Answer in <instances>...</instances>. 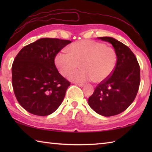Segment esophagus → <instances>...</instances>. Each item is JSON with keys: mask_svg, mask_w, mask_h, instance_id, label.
<instances>
[{"mask_svg": "<svg viewBox=\"0 0 152 152\" xmlns=\"http://www.w3.org/2000/svg\"><path fill=\"white\" fill-rule=\"evenodd\" d=\"M76 84L78 86H79L80 87H82V86H84V84H83V83H77Z\"/></svg>", "mask_w": 152, "mask_h": 152, "instance_id": "esophagus-1", "label": "esophagus"}]
</instances>
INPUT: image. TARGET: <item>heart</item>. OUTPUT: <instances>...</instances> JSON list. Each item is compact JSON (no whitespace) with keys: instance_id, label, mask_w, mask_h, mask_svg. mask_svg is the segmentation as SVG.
<instances>
[{"instance_id":"obj_1","label":"heart","mask_w":152,"mask_h":152,"mask_svg":"<svg viewBox=\"0 0 152 152\" xmlns=\"http://www.w3.org/2000/svg\"><path fill=\"white\" fill-rule=\"evenodd\" d=\"M68 53L60 51L56 54L54 62L63 76L75 82L92 80L94 82L106 80L112 75L117 64V54L113 48L95 41L84 39L72 43ZM79 64L78 71L71 72Z\"/></svg>"}]
</instances>
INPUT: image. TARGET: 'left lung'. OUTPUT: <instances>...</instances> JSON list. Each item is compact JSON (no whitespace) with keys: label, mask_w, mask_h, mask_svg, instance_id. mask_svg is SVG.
Instances as JSON below:
<instances>
[{"label":"left lung","mask_w":152,"mask_h":152,"mask_svg":"<svg viewBox=\"0 0 152 152\" xmlns=\"http://www.w3.org/2000/svg\"><path fill=\"white\" fill-rule=\"evenodd\" d=\"M99 39L111 43L117 54V64L112 75L98 84L88 102L98 114L114 116L127 109L135 99L140 84V67L127 45L113 37Z\"/></svg>","instance_id":"left-lung-1"}]
</instances>
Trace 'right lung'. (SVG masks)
I'll list each match as a JSON object with an SVG mask.
<instances>
[{"label": "right lung", "instance_id": "right-lung-1", "mask_svg": "<svg viewBox=\"0 0 152 152\" xmlns=\"http://www.w3.org/2000/svg\"><path fill=\"white\" fill-rule=\"evenodd\" d=\"M71 41L42 38L25 46L12 66V84L20 106L31 114L47 116L60 106L70 82L59 73L57 53Z\"/></svg>", "mask_w": 152, "mask_h": 152}]
</instances>
